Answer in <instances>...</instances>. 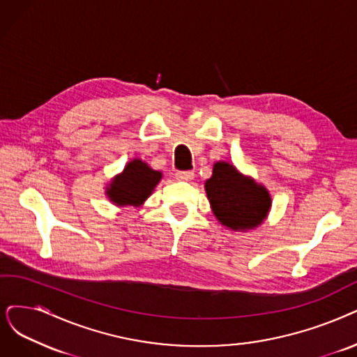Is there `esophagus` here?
I'll return each instance as SVG.
<instances>
[{"label":"esophagus","instance_id":"esophagus-1","mask_svg":"<svg viewBox=\"0 0 357 357\" xmlns=\"http://www.w3.org/2000/svg\"><path fill=\"white\" fill-rule=\"evenodd\" d=\"M195 177V171H178L176 174V178L180 181H189Z\"/></svg>","mask_w":357,"mask_h":357}]
</instances>
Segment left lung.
I'll list each match as a JSON object with an SVG mask.
<instances>
[{
  "instance_id": "left-lung-1",
  "label": "left lung",
  "mask_w": 357,
  "mask_h": 357,
  "mask_svg": "<svg viewBox=\"0 0 357 357\" xmlns=\"http://www.w3.org/2000/svg\"><path fill=\"white\" fill-rule=\"evenodd\" d=\"M205 189L215 217L233 230H246L261 224L271 206L266 189L243 177L227 162L213 165Z\"/></svg>"
}]
</instances>
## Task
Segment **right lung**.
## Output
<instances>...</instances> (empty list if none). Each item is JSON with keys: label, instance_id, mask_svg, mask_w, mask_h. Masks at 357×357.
Here are the masks:
<instances>
[{"label": "right lung", "instance_id": "1", "mask_svg": "<svg viewBox=\"0 0 357 357\" xmlns=\"http://www.w3.org/2000/svg\"><path fill=\"white\" fill-rule=\"evenodd\" d=\"M160 180V171L149 168L144 161L133 160L126 165L120 176L112 180L107 195L117 205L137 206L152 193Z\"/></svg>", "mask_w": 357, "mask_h": 357}]
</instances>
